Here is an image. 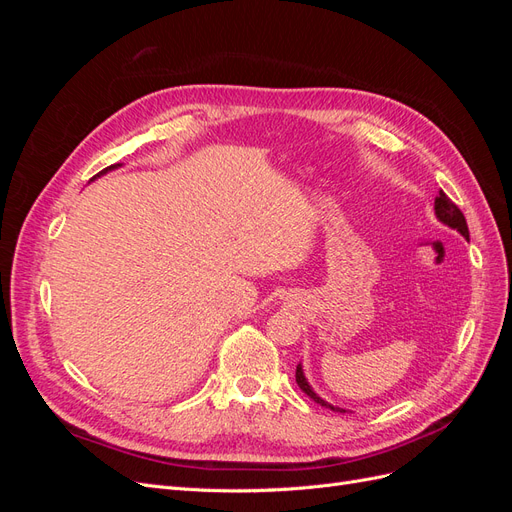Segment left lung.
<instances>
[{
	"mask_svg": "<svg viewBox=\"0 0 512 512\" xmlns=\"http://www.w3.org/2000/svg\"><path fill=\"white\" fill-rule=\"evenodd\" d=\"M433 209H436V215H438V220H440L442 224L455 228V230L459 232V235L470 239V230H468L466 218H463V213L459 211V207H457V205L453 203V200L448 198L442 190H440V194L436 196V203H433ZM297 384H299V389H301L309 399L316 401V404H320V406H324V408H331L333 412H346V410H342V408L331 406L329 401H324L322 397H318V395L314 393V389H312V386H309V382H307V378H305V374H303V367H301V365H297Z\"/></svg>",
	"mask_w": 512,
	"mask_h": 512,
	"instance_id": "8db88e82",
	"label": "left lung"
}]
</instances>
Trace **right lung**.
I'll return each instance as SVG.
<instances>
[{
    "label": "right lung",
    "mask_w": 512,
    "mask_h": 512,
    "mask_svg": "<svg viewBox=\"0 0 512 512\" xmlns=\"http://www.w3.org/2000/svg\"><path fill=\"white\" fill-rule=\"evenodd\" d=\"M117 166H119V164H113V166H108V168H104V170H102V173H106V170H113V168H117ZM102 173H100V175H102Z\"/></svg>",
    "instance_id": "1"
}]
</instances>
